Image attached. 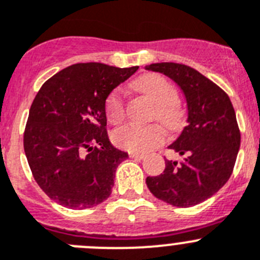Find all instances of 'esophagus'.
<instances>
[{
  "label": "esophagus",
  "instance_id": "34e87169",
  "mask_svg": "<svg viewBox=\"0 0 260 260\" xmlns=\"http://www.w3.org/2000/svg\"><path fill=\"white\" fill-rule=\"evenodd\" d=\"M129 156L131 158H137V159H142L145 156V154L142 153H137V151H129Z\"/></svg>",
  "mask_w": 260,
  "mask_h": 260
}]
</instances>
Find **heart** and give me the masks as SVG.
Here are the masks:
<instances>
[{"label": "heart", "instance_id": "b5f03b06", "mask_svg": "<svg viewBox=\"0 0 260 260\" xmlns=\"http://www.w3.org/2000/svg\"><path fill=\"white\" fill-rule=\"evenodd\" d=\"M135 86L151 98L156 106L153 119L159 120L168 131H176L181 124V111L177 107L175 86L158 74H146L135 80ZM106 115L113 124H120L125 118L123 90L116 88L110 93L105 104ZM166 132L159 124H129L113 133L116 146L129 151H146L162 144Z\"/></svg>", "mask_w": 260, "mask_h": 260}]
</instances>
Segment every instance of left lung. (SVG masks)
I'll return each instance as SVG.
<instances>
[{"instance_id": "8db88e82", "label": "left lung", "mask_w": 260, "mask_h": 260, "mask_svg": "<svg viewBox=\"0 0 260 260\" xmlns=\"http://www.w3.org/2000/svg\"><path fill=\"white\" fill-rule=\"evenodd\" d=\"M145 69L172 79L188 105V124L168 146L184 159L166 160L163 174L146 177V185L170 205L196 206L212 197L232 175L241 144L235 109L220 86L191 67L162 62Z\"/></svg>"}]
</instances>
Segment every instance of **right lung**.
Instances as JSON below:
<instances>
[{"instance_id": "obj_1", "label": "right lung", "mask_w": 260, "mask_h": 260, "mask_svg": "<svg viewBox=\"0 0 260 260\" xmlns=\"http://www.w3.org/2000/svg\"><path fill=\"white\" fill-rule=\"evenodd\" d=\"M139 67L76 63L51 76L29 109L23 145L39 186L69 209H89L110 197L125 151L107 136L106 98Z\"/></svg>"}]
</instances>
